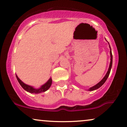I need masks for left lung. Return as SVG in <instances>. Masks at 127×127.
<instances>
[{
  "label": "left lung",
  "instance_id": "left-lung-1",
  "mask_svg": "<svg viewBox=\"0 0 127 127\" xmlns=\"http://www.w3.org/2000/svg\"><path fill=\"white\" fill-rule=\"evenodd\" d=\"M109 43V42H108ZM109 47H110V65H109V69H108V71H107V73L106 74L105 76L103 78V79L101 80L100 82H99L98 84H96L95 85L93 86V87H92L90 88V89H88V91H94V90H97V89H98L100 88V87H101L102 85H103V84H104V82H106V80H107V78L109 77V74H110V70H111V68H112V59H113V57H112V50H111V48H110V45H109Z\"/></svg>",
  "mask_w": 127,
  "mask_h": 127
}]
</instances>
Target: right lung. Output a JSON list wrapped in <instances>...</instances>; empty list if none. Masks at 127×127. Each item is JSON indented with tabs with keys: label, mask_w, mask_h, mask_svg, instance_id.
I'll return each mask as SVG.
<instances>
[{
	"label": "right lung",
	"mask_w": 127,
	"mask_h": 127,
	"mask_svg": "<svg viewBox=\"0 0 127 127\" xmlns=\"http://www.w3.org/2000/svg\"><path fill=\"white\" fill-rule=\"evenodd\" d=\"M16 77H17V80H18V82L20 83V84L21 85L22 88L24 89V90H25L26 91L29 92V93H33V94H39V93H43V92L47 91V90L50 88L51 85L52 84V78H50L48 81L45 83L44 85H42L39 88L36 89L33 88L32 86L27 85V84H24V82H22L21 80L19 79L18 77L17 76V75H16Z\"/></svg>",
	"instance_id": "obj_1"
}]
</instances>
